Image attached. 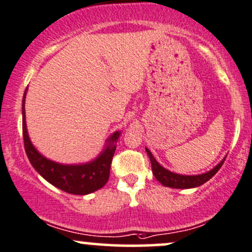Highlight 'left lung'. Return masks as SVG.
<instances>
[{"instance_id": "left-lung-1", "label": "left lung", "mask_w": 252, "mask_h": 252, "mask_svg": "<svg viewBox=\"0 0 252 252\" xmlns=\"http://www.w3.org/2000/svg\"><path fill=\"white\" fill-rule=\"evenodd\" d=\"M146 152H147L148 157L151 159L152 163V170H153V174L155 179L158 181L162 183L164 187H170V188H178V189H187V188H195L198 187V186L206 183L208 180L213 178L215 174L219 172L220 168L222 167V164L224 163V160L223 159L221 162H220L215 168L210 170V172H207L204 174H201V175H192V176H187V175H179V174L172 173L169 170L164 169L162 166H160L158 163V161L154 159L153 154L151 153L150 150L146 148Z\"/></svg>"}]
</instances>
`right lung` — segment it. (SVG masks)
<instances>
[{"mask_svg": "<svg viewBox=\"0 0 252 252\" xmlns=\"http://www.w3.org/2000/svg\"><path fill=\"white\" fill-rule=\"evenodd\" d=\"M26 92L23 97L22 105V114H23V140L24 150L28 155V159L32 164V167L55 187L61 190L76 195H86L93 192L101 187L110 178L111 162L113 159V154L116 152V142L119 138L120 133L116 132L108 139V145L104 152L92 162L80 166H64V164L56 163L54 161L45 159L35 150L28 136L26 126V112H24V101H26Z\"/></svg>", "mask_w": 252, "mask_h": 252, "instance_id": "1", "label": "right lung"}]
</instances>
